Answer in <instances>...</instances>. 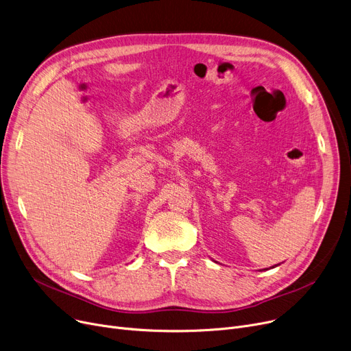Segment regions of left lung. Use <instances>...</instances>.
<instances>
[{
    "label": "left lung",
    "instance_id": "left-lung-1",
    "mask_svg": "<svg viewBox=\"0 0 351 351\" xmlns=\"http://www.w3.org/2000/svg\"><path fill=\"white\" fill-rule=\"evenodd\" d=\"M273 267H274V266H273Z\"/></svg>",
    "mask_w": 351,
    "mask_h": 351
}]
</instances>
